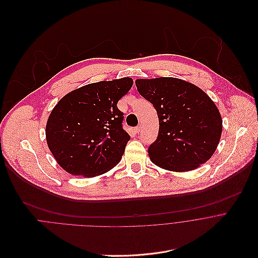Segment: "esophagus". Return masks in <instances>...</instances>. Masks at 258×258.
I'll return each mask as SVG.
<instances>
[{"instance_id":"obj_1","label":"esophagus","mask_w":258,"mask_h":258,"mask_svg":"<svg viewBox=\"0 0 258 258\" xmlns=\"http://www.w3.org/2000/svg\"><path fill=\"white\" fill-rule=\"evenodd\" d=\"M134 130H135V132H136V133H139V132L141 131V126L139 125V126L135 127V128H134Z\"/></svg>"}]
</instances>
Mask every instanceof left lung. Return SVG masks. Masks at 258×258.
Returning a JSON list of instances; mask_svg holds the SVG:
<instances>
[{
    "label": "left lung",
    "mask_w": 258,
    "mask_h": 258,
    "mask_svg": "<svg viewBox=\"0 0 258 258\" xmlns=\"http://www.w3.org/2000/svg\"><path fill=\"white\" fill-rule=\"evenodd\" d=\"M135 84L159 117L158 137L147 150L154 165L186 172L212 158L220 142L223 121L207 93L173 77L137 79Z\"/></svg>",
    "instance_id": "obj_1"
}]
</instances>
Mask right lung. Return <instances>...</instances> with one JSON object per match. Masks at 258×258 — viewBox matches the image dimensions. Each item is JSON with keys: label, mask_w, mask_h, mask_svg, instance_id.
I'll use <instances>...</instances> for the list:
<instances>
[{"label": "right lung", "mask_w": 258, "mask_h": 258, "mask_svg": "<svg viewBox=\"0 0 258 258\" xmlns=\"http://www.w3.org/2000/svg\"><path fill=\"white\" fill-rule=\"evenodd\" d=\"M132 85L129 77L90 83L66 94L51 111L46 142L69 174L94 177L121 161L130 135L117 104Z\"/></svg>", "instance_id": "obj_1"}]
</instances>
